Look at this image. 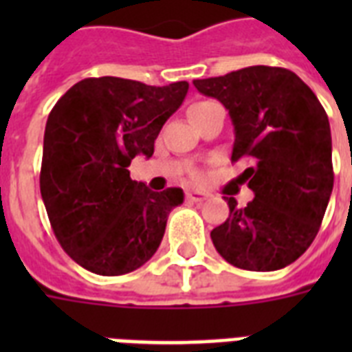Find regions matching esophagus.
<instances>
[{
  "instance_id": "34e87169",
  "label": "esophagus",
  "mask_w": 352,
  "mask_h": 352,
  "mask_svg": "<svg viewBox=\"0 0 352 352\" xmlns=\"http://www.w3.org/2000/svg\"><path fill=\"white\" fill-rule=\"evenodd\" d=\"M208 197H210L208 193L193 192V190H188L186 192V199L188 201H192V203H203V201H206Z\"/></svg>"
}]
</instances>
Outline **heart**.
Instances as JSON below:
<instances>
[{
    "label": "heart",
    "mask_w": 352,
    "mask_h": 352,
    "mask_svg": "<svg viewBox=\"0 0 352 352\" xmlns=\"http://www.w3.org/2000/svg\"><path fill=\"white\" fill-rule=\"evenodd\" d=\"M206 104H210V102H197V104H193V106H190V109H188V113L195 111V109H199V107L206 106ZM192 179H193V181H197V182H199V181H203V175H201L199 171H193Z\"/></svg>",
    "instance_id": "obj_1"
}]
</instances>
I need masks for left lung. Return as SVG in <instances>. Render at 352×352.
I'll list each match as a JSON object with an SVG mask.
<instances>
[{
    "label": "left lung",
    "instance_id": "obj_1",
    "mask_svg": "<svg viewBox=\"0 0 352 352\" xmlns=\"http://www.w3.org/2000/svg\"><path fill=\"white\" fill-rule=\"evenodd\" d=\"M234 124L232 160L254 159L243 179L256 197L212 230L215 250L243 270L270 272L294 263L316 237L333 192V140L325 109L289 69L254 65L193 80Z\"/></svg>",
    "mask_w": 352,
    "mask_h": 352
}]
</instances>
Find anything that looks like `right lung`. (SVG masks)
Masks as SVG:
<instances>
[{"label":"right lung","instance_id":"right-lung-1","mask_svg":"<svg viewBox=\"0 0 352 352\" xmlns=\"http://www.w3.org/2000/svg\"><path fill=\"white\" fill-rule=\"evenodd\" d=\"M188 82L146 85L102 76L74 84L49 113L40 190L58 243L89 272L122 276L149 261L181 188L151 192L127 166L153 155Z\"/></svg>","mask_w":352,"mask_h":352}]
</instances>
